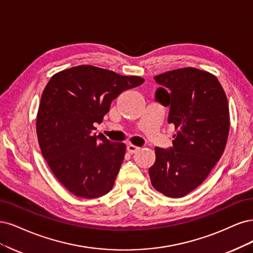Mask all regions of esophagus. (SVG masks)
I'll return each mask as SVG.
<instances>
[{
  "mask_svg": "<svg viewBox=\"0 0 253 253\" xmlns=\"http://www.w3.org/2000/svg\"><path fill=\"white\" fill-rule=\"evenodd\" d=\"M127 150H128L129 153H135V152H137L138 150H140V147H137V146H134L132 144H129L127 146Z\"/></svg>",
  "mask_w": 253,
  "mask_h": 253,
  "instance_id": "esophagus-1",
  "label": "esophagus"
}]
</instances>
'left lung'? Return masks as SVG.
Returning a JSON list of instances; mask_svg holds the SVG:
<instances>
[{
    "instance_id": "1",
    "label": "left lung",
    "mask_w": 253,
    "mask_h": 253,
    "mask_svg": "<svg viewBox=\"0 0 253 253\" xmlns=\"http://www.w3.org/2000/svg\"><path fill=\"white\" fill-rule=\"evenodd\" d=\"M156 99L170 107L173 147L156 150L149 168L153 188L169 198H183L206 180L221 159L230 128L229 106L214 75L193 67L167 71L154 77Z\"/></svg>"
}]
</instances>
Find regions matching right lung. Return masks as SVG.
I'll use <instances>...</instances> for the list:
<instances>
[{"label":"right lung","mask_w":253,"mask_h":253,"mask_svg":"<svg viewBox=\"0 0 253 253\" xmlns=\"http://www.w3.org/2000/svg\"><path fill=\"white\" fill-rule=\"evenodd\" d=\"M145 80L125 77L91 65L56 72L44 88L37 115L43 158L58 181L79 198L109 192L126 152L124 143L95 135L111 102Z\"/></svg>","instance_id":"add662e5"}]
</instances>
